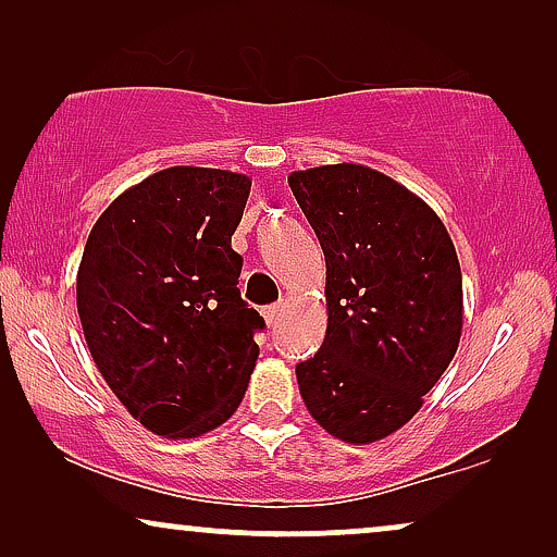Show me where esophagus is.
Masks as SVG:
<instances>
[{"mask_svg":"<svg viewBox=\"0 0 557 557\" xmlns=\"http://www.w3.org/2000/svg\"><path fill=\"white\" fill-rule=\"evenodd\" d=\"M261 314H263V319H265V324L273 326V324L278 322V317H281V307H278V304H271V307H265V309L261 311Z\"/></svg>","mask_w":557,"mask_h":557,"instance_id":"1","label":"esophagus"}]
</instances>
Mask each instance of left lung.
<instances>
[{"mask_svg": "<svg viewBox=\"0 0 557 557\" xmlns=\"http://www.w3.org/2000/svg\"><path fill=\"white\" fill-rule=\"evenodd\" d=\"M326 261V337L296 364L311 418L347 444L403 429L454 360L461 265L421 197L364 164L288 174Z\"/></svg>", "mask_w": 557, "mask_h": 557, "instance_id": "left-lung-1", "label": "left lung"}]
</instances>
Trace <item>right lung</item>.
<instances>
[{
	"label": "right lung",
	"instance_id": "obj_1",
	"mask_svg": "<svg viewBox=\"0 0 557 557\" xmlns=\"http://www.w3.org/2000/svg\"><path fill=\"white\" fill-rule=\"evenodd\" d=\"M250 177L170 166L121 193L83 250L75 296L90 357L144 429L197 438L240 406L263 317L231 248Z\"/></svg>",
	"mask_w": 557,
	"mask_h": 557
}]
</instances>
